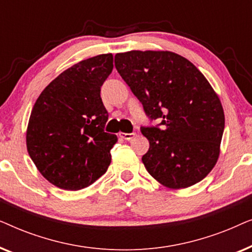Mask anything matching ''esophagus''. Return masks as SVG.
Segmentation results:
<instances>
[{
  "mask_svg": "<svg viewBox=\"0 0 252 252\" xmlns=\"http://www.w3.org/2000/svg\"><path fill=\"white\" fill-rule=\"evenodd\" d=\"M119 136L124 140L129 141V140H132L134 136H135V134H134V133H119Z\"/></svg>",
  "mask_w": 252,
  "mask_h": 252,
  "instance_id": "esophagus-1",
  "label": "esophagus"
}]
</instances>
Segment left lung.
I'll return each mask as SVG.
<instances>
[{
  "label": "left lung",
  "instance_id": "1",
  "mask_svg": "<svg viewBox=\"0 0 252 252\" xmlns=\"http://www.w3.org/2000/svg\"><path fill=\"white\" fill-rule=\"evenodd\" d=\"M115 66L156 126L141 127L149 140L142 161L151 177L171 189L187 188L218 160L225 115L218 95L187 58L171 51L132 50Z\"/></svg>",
  "mask_w": 252,
  "mask_h": 252
}]
</instances>
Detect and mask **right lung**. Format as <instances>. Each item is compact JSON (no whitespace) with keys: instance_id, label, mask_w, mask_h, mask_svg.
Here are the masks:
<instances>
[{"instance_id":"right-lung-1","label":"right lung","mask_w":252,"mask_h":252,"mask_svg":"<svg viewBox=\"0 0 252 252\" xmlns=\"http://www.w3.org/2000/svg\"><path fill=\"white\" fill-rule=\"evenodd\" d=\"M112 68V54L79 62L54 79L33 106L27 151L40 173L58 188L88 187L111 163L117 136L104 132L109 115L101 87Z\"/></svg>"}]
</instances>
